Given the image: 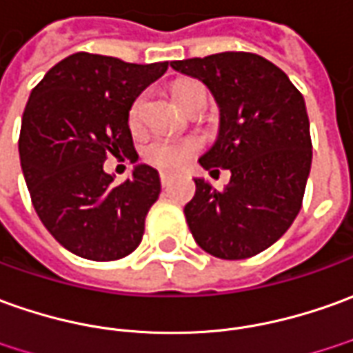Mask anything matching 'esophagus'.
I'll return each instance as SVG.
<instances>
[{
    "label": "esophagus",
    "mask_w": 353,
    "mask_h": 353,
    "mask_svg": "<svg viewBox=\"0 0 353 353\" xmlns=\"http://www.w3.org/2000/svg\"><path fill=\"white\" fill-rule=\"evenodd\" d=\"M159 179H161V186H169L172 182V176L167 172H159Z\"/></svg>",
    "instance_id": "1"
}]
</instances>
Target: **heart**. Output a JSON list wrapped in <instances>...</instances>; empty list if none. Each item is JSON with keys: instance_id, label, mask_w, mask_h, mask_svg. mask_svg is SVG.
<instances>
[{"instance_id": "b5f03b06", "label": "heart", "mask_w": 353, "mask_h": 353, "mask_svg": "<svg viewBox=\"0 0 353 353\" xmlns=\"http://www.w3.org/2000/svg\"><path fill=\"white\" fill-rule=\"evenodd\" d=\"M196 88H201L200 84H196V82L179 84L174 88V98L179 101V105H184L192 90ZM142 113H144V96H138L132 101L130 109H128V126L132 130H138L142 126ZM198 150H200V144L194 138H181L179 140V138H163V136H157V138L148 140L142 145L140 153H142V159L145 163H150V165L157 167V169L176 171V169H181V167H184L186 163L190 161Z\"/></svg>"}]
</instances>
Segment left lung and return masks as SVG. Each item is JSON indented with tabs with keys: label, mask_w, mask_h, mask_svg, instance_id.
<instances>
[{
	"label": "left lung",
	"mask_w": 353,
	"mask_h": 353,
	"mask_svg": "<svg viewBox=\"0 0 353 353\" xmlns=\"http://www.w3.org/2000/svg\"><path fill=\"white\" fill-rule=\"evenodd\" d=\"M200 79L221 107L203 169L230 171L223 190L196 179L184 208L198 246L219 259H248L273 246L302 209L311 169L310 119L300 90L271 61L250 51L171 61Z\"/></svg>",
	"instance_id": "8db88e82"
}]
</instances>
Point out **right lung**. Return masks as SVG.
<instances>
[{"label": "right lung", "instance_id": "1", "mask_svg": "<svg viewBox=\"0 0 353 353\" xmlns=\"http://www.w3.org/2000/svg\"><path fill=\"white\" fill-rule=\"evenodd\" d=\"M169 61L136 65L79 51L51 67L24 107L19 155L30 200L61 246L92 261H115L142 242L159 198L153 167L113 184L107 155L136 157L128 109Z\"/></svg>", "mask_w": 353, "mask_h": 353}]
</instances>
